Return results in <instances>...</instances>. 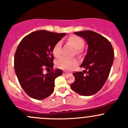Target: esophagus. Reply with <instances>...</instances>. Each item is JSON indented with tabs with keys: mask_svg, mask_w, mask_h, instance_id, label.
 <instances>
[{
	"mask_svg": "<svg viewBox=\"0 0 128 128\" xmlns=\"http://www.w3.org/2000/svg\"><path fill=\"white\" fill-rule=\"evenodd\" d=\"M62 74L64 75H68V74L66 73V72H62Z\"/></svg>",
	"mask_w": 128,
	"mask_h": 128,
	"instance_id": "obj_1",
	"label": "esophagus"
}]
</instances>
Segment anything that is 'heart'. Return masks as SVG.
<instances>
[{
  "label": "heart",
  "instance_id": "1",
  "mask_svg": "<svg viewBox=\"0 0 128 128\" xmlns=\"http://www.w3.org/2000/svg\"><path fill=\"white\" fill-rule=\"evenodd\" d=\"M66 42L68 45L72 46L74 49V55L80 57L82 54V49L84 46V42L81 37L76 36H70L67 38ZM61 43L57 42L54 45L52 49V53L56 58H59L61 54ZM78 64V60L76 59L66 60L61 58L56 62V66L63 70H71Z\"/></svg>",
  "mask_w": 128,
  "mask_h": 128
}]
</instances>
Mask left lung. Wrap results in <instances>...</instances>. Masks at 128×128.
<instances>
[{
	"label": "left lung",
	"mask_w": 128,
	"mask_h": 128,
	"mask_svg": "<svg viewBox=\"0 0 128 128\" xmlns=\"http://www.w3.org/2000/svg\"><path fill=\"white\" fill-rule=\"evenodd\" d=\"M74 34L86 40L88 49L80 66L86 69L73 74L75 82L70 87L79 94L91 96L100 91L106 83L114 61V51L111 43L99 34L92 30Z\"/></svg>",
	"instance_id": "1"
}]
</instances>
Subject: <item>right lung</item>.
<instances>
[{
	"instance_id": "right-lung-1",
	"label": "right lung",
	"mask_w": 128,
	"mask_h": 128,
	"mask_svg": "<svg viewBox=\"0 0 128 128\" xmlns=\"http://www.w3.org/2000/svg\"><path fill=\"white\" fill-rule=\"evenodd\" d=\"M65 36V33L37 30L26 36L19 44L14 54V70L28 96L42 100L53 93L55 78L62 74V71L53 69L52 49ZM45 68H51L45 75L42 73Z\"/></svg>"
}]
</instances>
